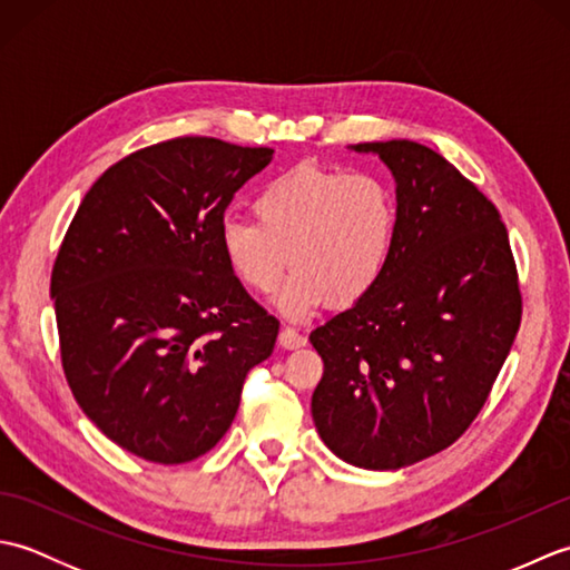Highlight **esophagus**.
Listing matches in <instances>:
<instances>
[{
    "label": "esophagus",
    "instance_id": "obj_1",
    "mask_svg": "<svg viewBox=\"0 0 570 570\" xmlns=\"http://www.w3.org/2000/svg\"><path fill=\"white\" fill-rule=\"evenodd\" d=\"M278 343L286 350H294V347H304L306 345V335L298 333L292 325H284L282 333H278Z\"/></svg>",
    "mask_w": 570,
    "mask_h": 570
}]
</instances>
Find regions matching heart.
I'll use <instances>...</instances> for the list:
<instances>
[{"mask_svg":"<svg viewBox=\"0 0 570 570\" xmlns=\"http://www.w3.org/2000/svg\"><path fill=\"white\" fill-rule=\"evenodd\" d=\"M254 220L225 217L220 252L237 282L272 294L294 266L278 308L304 318L325 301L350 306L380 284L392 262L399 200L372 171L298 164L276 174L252 200Z\"/></svg>","mask_w":570,"mask_h":570,"instance_id":"heart-1","label":"heart"}]
</instances>
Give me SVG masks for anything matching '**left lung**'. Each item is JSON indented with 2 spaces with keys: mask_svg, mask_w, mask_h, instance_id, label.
I'll use <instances>...</instances> for the list:
<instances>
[{
  "mask_svg": "<svg viewBox=\"0 0 570 570\" xmlns=\"http://www.w3.org/2000/svg\"><path fill=\"white\" fill-rule=\"evenodd\" d=\"M392 168L399 229L372 292L311 333L323 377L311 414L345 463L399 470L455 443L522 323L510 235L472 180L409 139L355 144Z\"/></svg>",
  "mask_w": 570,
  "mask_h": 570,
  "instance_id": "8db88e82",
  "label": "left lung"
}]
</instances>
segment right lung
I'll use <instances>...</instances> for the list:
<instances>
[{"instance_id": "right-lung-1", "label": "right lung", "mask_w": 570, "mask_h": 570, "mask_svg": "<svg viewBox=\"0 0 570 570\" xmlns=\"http://www.w3.org/2000/svg\"><path fill=\"white\" fill-rule=\"evenodd\" d=\"M272 149L178 137L125 156L85 193L51 274L72 396L125 451L196 460L227 433L278 321L229 266L217 229Z\"/></svg>"}]
</instances>
